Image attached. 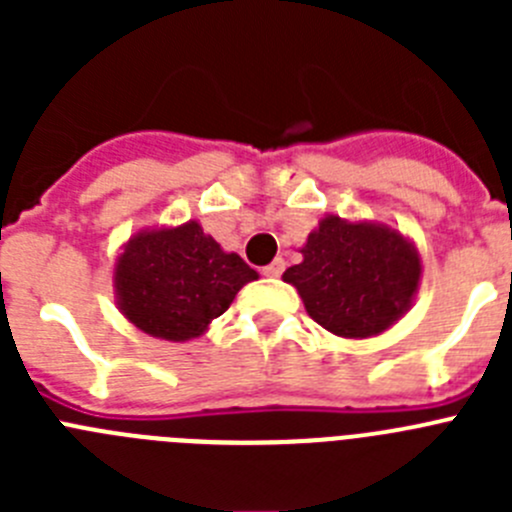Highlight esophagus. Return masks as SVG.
Masks as SVG:
<instances>
[{"label": "esophagus", "mask_w": 512, "mask_h": 512, "mask_svg": "<svg viewBox=\"0 0 512 512\" xmlns=\"http://www.w3.org/2000/svg\"><path fill=\"white\" fill-rule=\"evenodd\" d=\"M282 271H284V261L282 259H274L269 266H264V277L277 279V277H282Z\"/></svg>", "instance_id": "1"}]
</instances>
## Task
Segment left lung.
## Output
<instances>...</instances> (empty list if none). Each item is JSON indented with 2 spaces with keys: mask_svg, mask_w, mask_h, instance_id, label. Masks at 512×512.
Listing matches in <instances>:
<instances>
[{
  "mask_svg": "<svg viewBox=\"0 0 512 512\" xmlns=\"http://www.w3.org/2000/svg\"><path fill=\"white\" fill-rule=\"evenodd\" d=\"M300 253L282 279L315 323L351 341L390 330L413 307L423 277L413 238L377 220L320 217Z\"/></svg>",
  "mask_w": 512,
  "mask_h": 512,
  "instance_id": "left-lung-1",
  "label": "left lung"
}]
</instances>
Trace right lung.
Masks as SVG:
<instances>
[{
    "instance_id": "add662e5",
    "label": "right lung",
    "mask_w": 512,
    "mask_h": 512,
    "mask_svg": "<svg viewBox=\"0 0 512 512\" xmlns=\"http://www.w3.org/2000/svg\"><path fill=\"white\" fill-rule=\"evenodd\" d=\"M259 274L205 233L200 220L140 228L120 246L112 266L117 310L138 330L161 341L205 336Z\"/></svg>"
}]
</instances>
